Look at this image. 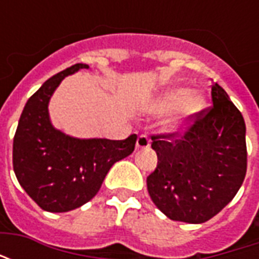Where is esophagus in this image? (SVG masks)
Masks as SVG:
<instances>
[{"mask_svg": "<svg viewBox=\"0 0 259 259\" xmlns=\"http://www.w3.org/2000/svg\"><path fill=\"white\" fill-rule=\"evenodd\" d=\"M136 147L137 148H148L150 147V139H148V136L146 135H140L139 136V139H137V143H136Z\"/></svg>", "mask_w": 259, "mask_h": 259, "instance_id": "34e87169", "label": "esophagus"}]
</instances>
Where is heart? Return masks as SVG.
<instances>
[{
  "label": "heart",
  "mask_w": 259,
  "mask_h": 259,
  "mask_svg": "<svg viewBox=\"0 0 259 259\" xmlns=\"http://www.w3.org/2000/svg\"><path fill=\"white\" fill-rule=\"evenodd\" d=\"M204 104V96L198 91H190L185 87H174L165 90L152 101L151 111L157 115H163L176 109L179 113L169 122V127L175 130L180 129L191 116L200 112Z\"/></svg>",
  "instance_id": "1"
}]
</instances>
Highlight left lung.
<instances>
[{
  "label": "left lung",
  "instance_id": "obj_1",
  "mask_svg": "<svg viewBox=\"0 0 259 259\" xmlns=\"http://www.w3.org/2000/svg\"><path fill=\"white\" fill-rule=\"evenodd\" d=\"M211 96L213 105L191 116L183 132L151 136L158 165L147 178V189L172 221H209L244 182V118L218 83H212Z\"/></svg>",
  "mask_w": 259,
  "mask_h": 259
}]
</instances>
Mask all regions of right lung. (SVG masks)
Masks as SVG:
<instances>
[{"instance_id":"obj_1","label":"right lung","mask_w":259,"mask_h":259,"mask_svg":"<svg viewBox=\"0 0 259 259\" xmlns=\"http://www.w3.org/2000/svg\"><path fill=\"white\" fill-rule=\"evenodd\" d=\"M89 65L76 64L44 83L27 100L14 137L12 162L19 185L41 209L68 212L94 197L113 163L135 151L124 140L74 139L50 120L48 102L59 83Z\"/></svg>"}]
</instances>
